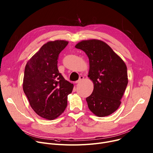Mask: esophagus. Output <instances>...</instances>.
Segmentation results:
<instances>
[{
    "instance_id": "esophagus-1",
    "label": "esophagus",
    "mask_w": 153,
    "mask_h": 153,
    "mask_svg": "<svg viewBox=\"0 0 153 153\" xmlns=\"http://www.w3.org/2000/svg\"><path fill=\"white\" fill-rule=\"evenodd\" d=\"M84 76H80V77H79V80H77V81H76V84H78V83H79V82H80V81L81 80H82L83 79H84Z\"/></svg>"
}]
</instances>
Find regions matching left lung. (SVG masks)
I'll use <instances>...</instances> for the list:
<instances>
[{
    "label": "left lung",
    "mask_w": 153,
    "mask_h": 153,
    "mask_svg": "<svg viewBox=\"0 0 153 153\" xmlns=\"http://www.w3.org/2000/svg\"><path fill=\"white\" fill-rule=\"evenodd\" d=\"M75 47L83 50L89 59L88 77L94 85L92 94L86 98L89 109L98 117L113 114L119 107L128 84L126 65L101 40H82Z\"/></svg>",
    "instance_id": "left-lung-1"
}]
</instances>
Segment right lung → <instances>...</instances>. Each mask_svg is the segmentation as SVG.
Listing matches in <instances>:
<instances>
[{
	"label": "right lung",
	"instance_id": "add662e5",
	"mask_svg": "<svg viewBox=\"0 0 153 153\" xmlns=\"http://www.w3.org/2000/svg\"><path fill=\"white\" fill-rule=\"evenodd\" d=\"M68 42L50 41L42 45L26 64L23 88L30 106L39 116L53 120L67 106L68 95L74 85L59 73L57 64L60 52Z\"/></svg>",
	"mask_w": 153,
	"mask_h": 153
}]
</instances>
